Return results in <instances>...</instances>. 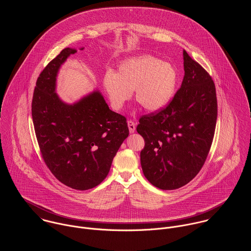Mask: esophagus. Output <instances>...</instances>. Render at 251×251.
Listing matches in <instances>:
<instances>
[{
	"instance_id": "1",
	"label": "esophagus",
	"mask_w": 251,
	"mask_h": 251,
	"mask_svg": "<svg viewBox=\"0 0 251 251\" xmlns=\"http://www.w3.org/2000/svg\"><path fill=\"white\" fill-rule=\"evenodd\" d=\"M127 126H128V129H129V132H130V133L135 132V130H136V124H135L133 121L128 120V121H127Z\"/></svg>"
}]
</instances>
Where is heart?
Here are the masks:
<instances>
[{"mask_svg": "<svg viewBox=\"0 0 251 251\" xmlns=\"http://www.w3.org/2000/svg\"><path fill=\"white\" fill-rule=\"evenodd\" d=\"M179 82L177 69L153 56L144 55L121 63L116 71L108 72L102 80L112 108L120 111L130 99L148 111H159L174 98Z\"/></svg>", "mask_w": 251, "mask_h": 251, "instance_id": "1", "label": "heart"}]
</instances>
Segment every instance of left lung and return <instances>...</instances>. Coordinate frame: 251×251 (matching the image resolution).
Segmentation results:
<instances>
[{
  "instance_id": "1",
  "label": "left lung",
  "mask_w": 251,
  "mask_h": 251,
  "mask_svg": "<svg viewBox=\"0 0 251 251\" xmlns=\"http://www.w3.org/2000/svg\"><path fill=\"white\" fill-rule=\"evenodd\" d=\"M181 86L166 108L143 116L137 132L144 175L154 186L177 189L193 179L208 156L215 134L217 100L212 77L185 50Z\"/></svg>"
}]
</instances>
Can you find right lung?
Instances as JSON below:
<instances>
[{
  "label": "right lung",
  "instance_id": "obj_1",
  "mask_svg": "<svg viewBox=\"0 0 251 251\" xmlns=\"http://www.w3.org/2000/svg\"><path fill=\"white\" fill-rule=\"evenodd\" d=\"M76 52L65 48L39 74L32 116L42 157L52 174L72 188L87 190L106 178L129 131L126 119L109 109L99 90L72 104L60 99L58 72Z\"/></svg>",
  "mask_w": 251,
  "mask_h": 251
}]
</instances>
